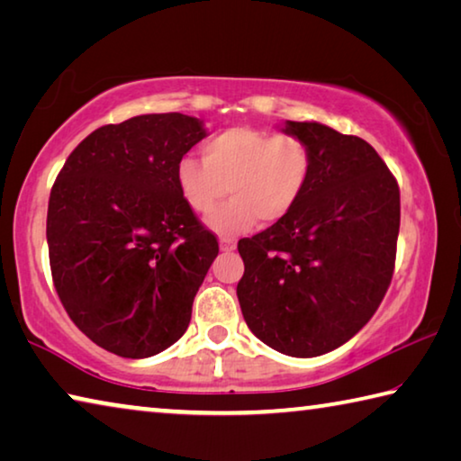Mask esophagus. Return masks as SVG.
<instances>
[{"instance_id":"esophagus-1","label":"esophagus","mask_w":461,"mask_h":461,"mask_svg":"<svg viewBox=\"0 0 461 461\" xmlns=\"http://www.w3.org/2000/svg\"><path fill=\"white\" fill-rule=\"evenodd\" d=\"M220 248H221V252H233V249H236V240L221 238L220 240Z\"/></svg>"}]
</instances>
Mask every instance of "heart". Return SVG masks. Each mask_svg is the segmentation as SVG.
Wrapping results in <instances>:
<instances>
[{
  "mask_svg": "<svg viewBox=\"0 0 461 461\" xmlns=\"http://www.w3.org/2000/svg\"><path fill=\"white\" fill-rule=\"evenodd\" d=\"M203 162L183 156L176 185L194 213H212L228 191L231 199L207 223L221 236L246 231L260 217L276 223L293 212L311 175L303 140L256 128H230L203 144Z\"/></svg>",
  "mask_w": 461,
  "mask_h": 461,
  "instance_id": "b5f03b06",
  "label": "heart"
}]
</instances>
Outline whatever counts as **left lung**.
I'll use <instances>...</instances> for the list:
<instances>
[{"label":"left lung","mask_w":461,"mask_h":461,"mask_svg":"<svg viewBox=\"0 0 461 461\" xmlns=\"http://www.w3.org/2000/svg\"><path fill=\"white\" fill-rule=\"evenodd\" d=\"M280 130L307 144L309 183L285 220L238 241V301L260 341L315 357L352 339L384 299L401 193L366 140L319 122H285Z\"/></svg>","instance_id":"obj_1"}]
</instances>
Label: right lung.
<instances>
[{"label":"right lung","mask_w":461,"mask_h":461,"mask_svg":"<svg viewBox=\"0 0 461 461\" xmlns=\"http://www.w3.org/2000/svg\"><path fill=\"white\" fill-rule=\"evenodd\" d=\"M205 136L191 115H136L85 138L54 181V286L73 323L115 356H156L189 327L220 246L181 197L176 165Z\"/></svg>","instance_id":"obj_1"}]
</instances>
